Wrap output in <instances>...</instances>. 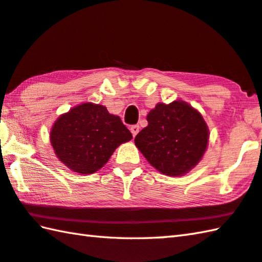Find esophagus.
I'll return each instance as SVG.
<instances>
[{
    "label": "esophagus",
    "instance_id": "obj_1",
    "mask_svg": "<svg viewBox=\"0 0 262 262\" xmlns=\"http://www.w3.org/2000/svg\"><path fill=\"white\" fill-rule=\"evenodd\" d=\"M130 132H132V134H133V136H136L137 135V133L140 132V126L138 125H133L132 127H130Z\"/></svg>",
    "mask_w": 262,
    "mask_h": 262
}]
</instances>
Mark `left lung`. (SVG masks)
Here are the masks:
<instances>
[{"instance_id": "1", "label": "left lung", "mask_w": 262, "mask_h": 262, "mask_svg": "<svg viewBox=\"0 0 262 262\" xmlns=\"http://www.w3.org/2000/svg\"><path fill=\"white\" fill-rule=\"evenodd\" d=\"M146 119L148 125L136 135L135 145L159 171L182 176L201 160L209 130L199 111L173 101L157 104Z\"/></svg>"}]
</instances>
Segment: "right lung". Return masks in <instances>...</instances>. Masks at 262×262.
Segmentation results:
<instances>
[{"mask_svg":"<svg viewBox=\"0 0 262 262\" xmlns=\"http://www.w3.org/2000/svg\"><path fill=\"white\" fill-rule=\"evenodd\" d=\"M50 137L60 161L87 175L103 167L116 148L133 135L105 106L84 103L59 117Z\"/></svg>","mask_w":262,"mask_h":262,"instance_id":"1","label":"right lung"}]
</instances>
